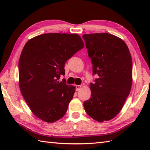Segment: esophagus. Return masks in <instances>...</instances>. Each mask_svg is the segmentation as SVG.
<instances>
[{
  "mask_svg": "<svg viewBox=\"0 0 150 150\" xmlns=\"http://www.w3.org/2000/svg\"><path fill=\"white\" fill-rule=\"evenodd\" d=\"M81 88H82V86L81 85H76L75 86V90H77V91H79Z\"/></svg>",
  "mask_w": 150,
  "mask_h": 150,
  "instance_id": "34e87169",
  "label": "esophagus"
}]
</instances>
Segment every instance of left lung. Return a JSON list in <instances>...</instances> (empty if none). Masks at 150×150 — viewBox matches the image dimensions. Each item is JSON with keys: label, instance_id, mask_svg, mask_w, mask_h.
Listing matches in <instances>:
<instances>
[{"label": "left lung", "instance_id": "8db88e82", "mask_svg": "<svg viewBox=\"0 0 150 150\" xmlns=\"http://www.w3.org/2000/svg\"><path fill=\"white\" fill-rule=\"evenodd\" d=\"M82 38L91 59V98L84 102L88 115L98 122L112 119L119 113L132 84V59L124 41L107 33L84 34Z\"/></svg>", "mask_w": 150, "mask_h": 150}]
</instances>
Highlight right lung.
Instances as JSON below:
<instances>
[{
    "label": "right lung",
    "mask_w": 150,
    "mask_h": 150,
    "mask_svg": "<svg viewBox=\"0 0 150 150\" xmlns=\"http://www.w3.org/2000/svg\"><path fill=\"white\" fill-rule=\"evenodd\" d=\"M84 47L77 34L45 33L25 44L18 61L19 86L33 114L47 122L64 115L75 90L66 84L65 62Z\"/></svg>",
    "instance_id": "right-lung-1"
}]
</instances>
